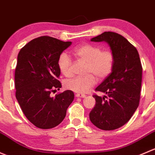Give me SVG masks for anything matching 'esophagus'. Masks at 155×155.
Wrapping results in <instances>:
<instances>
[{"label": "esophagus", "instance_id": "obj_1", "mask_svg": "<svg viewBox=\"0 0 155 155\" xmlns=\"http://www.w3.org/2000/svg\"><path fill=\"white\" fill-rule=\"evenodd\" d=\"M75 96L77 97V98H85L86 95H84V94L77 93V94H76V95H75Z\"/></svg>", "mask_w": 155, "mask_h": 155}]
</instances>
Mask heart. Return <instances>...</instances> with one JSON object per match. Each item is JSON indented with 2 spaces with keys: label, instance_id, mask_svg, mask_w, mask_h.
Segmentation results:
<instances>
[{
  "label": "heart",
  "instance_id": "obj_1",
  "mask_svg": "<svg viewBox=\"0 0 155 155\" xmlns=\"http://www.w3.org/2000/svg\"><path fill=\"white\" fill-rule=\"evenodd\" d=\"M74 54L80 60L87 63L86 72L89 74L84 77H74L66 80L65 81L66 89L78 93H86L96 83L93 74L99 80H102L107 77L112 71L115 57L111 51H101L99 46L84 44L75 48ZM57 66L60 72L66 77L72 74L71 60L65 52L59 56Z\"/></svg>",
  "mask_w": 155,
  "mask_h": 155
}]
</instances>
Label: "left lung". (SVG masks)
<instances>
[{
	"label": "left lung",
	"mask_w": 155,
	"mask_h": 155,
	"mask_svg": "<svg viewBox=\"0 0 155 155\" xmlns=\"http://www.w3.org/2000/svg\"><path fill=\"white\" fill-rule=\"evenodd\" d=\"M91 42L107 43L115 61L110 74L95 88L107 96L93 95L95 106L89 119L101 130H115L127 123L139 106L143 71L140 55L125 37L113 32H104Z\"/></svg>",
	"instance_id": "8db88e82"
}]
</instances>
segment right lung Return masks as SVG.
Masks as SVG:
<instances>
[{
  "instance_id": "right-lung-1",
  "label": "right lung",
  "mask_w": 155,
  "mask_h": 155,
  "mask_svg": "<svg viewBox=\"0 0 155 155\" xmlns=\"http://www.w3.org/2000/svg\"><path fill=\"white\" fill-rule=\"evenodd\" d=\"M71 42L50 36L33 39L20 50L15 71V97L27 119L39 128H53L66 117L74 92L66 90L51 96L61 88L57 60Z\"/></svg>"
}]
</instances>
